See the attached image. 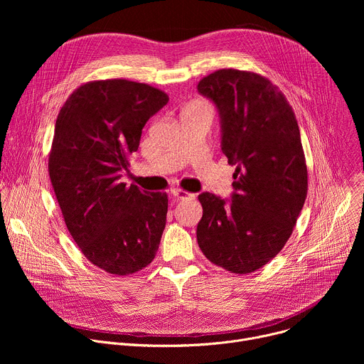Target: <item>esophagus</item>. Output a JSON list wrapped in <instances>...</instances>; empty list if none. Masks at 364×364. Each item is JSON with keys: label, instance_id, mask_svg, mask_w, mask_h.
Wrapping results in <instances>:
<instances>
[{"label": "esophagus", "instance_id": "esophagus-1", "mask_svg": "<svg viewBox=\"0 0 364 364\" xmlns=\"http://www.w3.org/2000/svg\"><path fill=\"white\" fill-rule=\"evenodd\" d=\"M171 196H173L176 200H186V198L194 197L191 193H188V191H186V190H181V188H174V190H171Z\"/></svg>", "mask_w": 364, "mask_h": 364}]
</instances>
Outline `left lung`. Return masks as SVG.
<instances>
[{
    "label": "left lung",
    "mask_w": 364,
    "mask_h": 364,
    "mask_svg": "<svg viewBox=\"0 0 364 364\" xmlns=\"http://www.w3.org/2000/svg\"><path fill=\"white\" fill-rule=\"evenodd\" d=\"M197 90L222 118V151L233 173L232 201L201 193L197 243L215 265L246 275L267 265L292 235L308 171L292 107L268 77L220 69Z\"/></svg>",
    "instance_id": "8db88e82"
}]
</instances>
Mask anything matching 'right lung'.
<instances>
[{"label": "right lung", "instance_id": "right-lung-1", "mask_svg": "<svg viewBox=\"0 0 364 364\" xmlns=\"http://www.w3.org/2000/svg\"><path fill=\"white\" fill-rule=\"evenodd\" d=\"M168 95L127 79L80 85L59 111L48 176L69 233L90 264L132 275L152 262L166 228L167 193L122 183L146 121Z\"/></svg>", "mask_w": 364, "mask_h": 364}]
</instances>
